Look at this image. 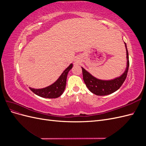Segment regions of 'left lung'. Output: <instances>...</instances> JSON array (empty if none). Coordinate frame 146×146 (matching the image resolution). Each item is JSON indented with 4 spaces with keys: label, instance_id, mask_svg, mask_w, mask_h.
I'll return each instance as SVG.
<instances>
[{
    "label": "left lung",
    "instance_id": "1",
    "mask_svg": "<svg viewBox=\"0 0 146 146\" xmlns=\"http://www.w3.org/2000/svg\"><path fill=\"white\" fill-rule=\"evenodd\" d=\"M127 53V67L121 76L113 80H100L92 76V75L82 67L83 78L86 87L91 92L97 96H106L113 93L119 89L127 77L128 70L129 68V53H128L126 43L125 42Z\"/></svg>",
    "mask_w": 146,
    "mask_h": 146
}]
</instances>
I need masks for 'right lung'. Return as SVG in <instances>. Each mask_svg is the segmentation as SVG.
Masks as SVG:
<instances>
[{
	"instance_id": "add662e5",
	"label": "right lung",
	"mask_w": 146,
	"mask_h": 146,
	"mask_svg": "<svg viewBox=\"0 0 146 146\" xmlns=\"http://www.w3.org/2000/svg\"><path fill=\"white\" fill-rule=\"evenodd\" d=\"M72 64H70L61 74L60 77L51 85L41 89H35L29 88L33 92L38 96L44 98L54 99L60 97L63 93L66 85V79L69 70L72 69Z\"/></svg>"
}]
</instances>
